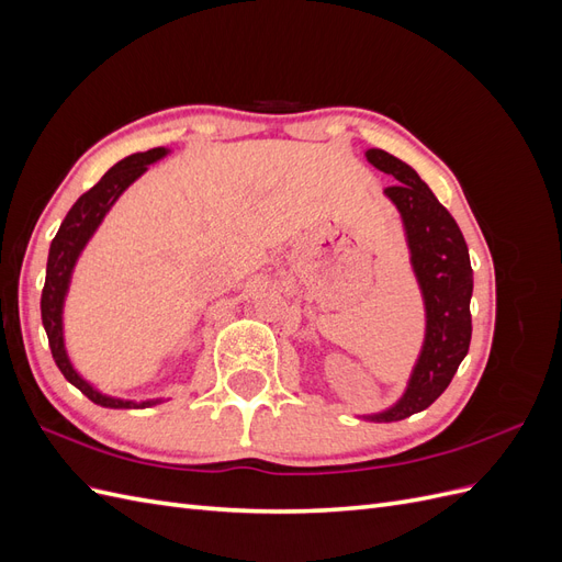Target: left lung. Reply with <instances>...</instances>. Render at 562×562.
<instances>
[{"instance_id": "left-lung-1", "label": "left lung", "mask_w": 562, "mask_h": 562, "mask_svg": "<svg viewBox=\"0 0 562 562\" xmlns=\"http://www.w3.org/2000/svg\"><path fill=\"white\" fill-rule=\"evenodd\" d=\"M368 161L398 182L384 194L401 211L424 304L427 337L403 398L372 422H398L429 407L452 382L471 342V260L454 217L411 166L384 149H368Z\"/></svg>"}]
</instances>
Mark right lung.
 Returning a JSON list of instances; mask_svg holds the SVG:
<instances>
[{"mask_svg": "<svg viewBox=\"0 0 562 562\" xmlns=\"http://www.w3.org/2000/svg\"><path fill=\"white\" fill-rule=\"evenodd\" d=\"M166 151L168 149H164V147H155L147 151H138V155H131L119 164H114L110 171L100 178V182H95L87 194H81L77 199L70 213L65 215L63 225L48 248L46 281H44V291H42V323H44V330L48 337L50 353H54V361L60 368L65 380L75 384L89 401H93L95 405H103V407H147V405H155L157 401L135 403V401L103 396L87 380L79 378V372L72 368L70 359H67V353H65L63 302H65L67 285H70V277H72V269H75L79 252L83 250V246H87V241L91 239L98 225L103 223V217L112 209V203L135 178H140L147 171L149 164L161 159Z\"/></svg>", "mask_w": 562, "mask_h": 562, "instance_id": "add662e5", "label": "right lung"}]
</instances>
